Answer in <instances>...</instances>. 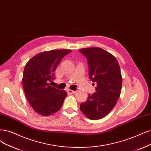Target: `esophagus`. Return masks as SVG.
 Returning a JSON list of instances; mask_svg holds the SVG:
<instances>
[{"label": "esophagus", "mask_w": 151, "mask_h": 151, "mask_svg": "<svg viewBox=\"0 0 151 151\" xmlns=\"http://www.w3.org/2000/svg\"><path fill=\"white\" fill-rule=\"evenodd\" d=\"M67 93H68V94H74L76 93L75 91H73V90H67Z\"/></svg>", "instance_id": "34e87169"}]
</instances>
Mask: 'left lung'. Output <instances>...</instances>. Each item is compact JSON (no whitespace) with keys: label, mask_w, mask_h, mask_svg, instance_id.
Listing matches in <instances>:
<instances>
[{"label":"left lung","mask_w":151,"mask_h":151,"mask_svg":"<svg viewBox=\"0 0 151 151\" xmlns=\"http://www.w3.org/2000/svg\"><path fill=\"white\" fill-rule=\"evenodd\" d=\"M79 52L87 58L90 80L96 83V92L81 103L80 110L90 119H101L114 108L120 96V66L112 54L101 48H82Z\"/></svg>","instance_id":"8db88e82"}]
</instances>
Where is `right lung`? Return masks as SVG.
<instances>
[{
    "label": "right lung",
    "mask_w": 151,
    "mask_h": 151,
    "mask_svg": "<svg viewBox=\"0 0 151 151\" xmlns=\"http://www.w3.org/2000/svg\"><path fill=\"white\" fill-rule=\"evenodd\" d=\"M71 50H53L38 53L25 66L22 84L25 96L32 108L42 116L52 115L61 108L67 93L50 85L55 71Z\"/></svg>",
    "instance_id": "add662e5"
}]
</instances>
